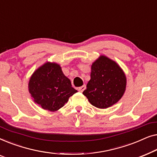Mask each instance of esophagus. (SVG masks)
I'll list each match as a JSON object with an SVG mask.
<instances>
[{
	"mask_svg": "<svg viewBox=\"0 0 157 157\" xmlns=\"http://www.w3.org/2000/svg\"><path fill=\"white\" fill-rule=\"evenodd\" d=\"M85 89H86V86L83 85V86H82L78 87V90L79 92H83V91H84Z\"/></svg>",
	"mask_w": 157,
	"mask_h": 157,
	"instance_id": "1",
	"label": "esophagus"
}]
</instances>
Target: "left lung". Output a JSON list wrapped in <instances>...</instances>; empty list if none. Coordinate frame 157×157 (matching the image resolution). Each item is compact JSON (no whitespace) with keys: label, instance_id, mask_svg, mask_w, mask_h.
I'll use <instances>...</instances> for the list:
<instances>
[{"label":"left lung","instance_id":"left-lung-1","mask_svg":"<svg viewBox=\"0 0 157 157\" xmlns=\"http://www.w3.org/2000/svg\"><path fill=\"white\" fill-rule=\"evenodd\" d=\"M126 76L116 62L101 56L91 66V79L83 94L96 108L116 104L125 91Z\"/></svg>","mask_w":157,"mask_h":157}]
</instances>
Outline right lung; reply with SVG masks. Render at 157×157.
Instances as JSON below:
<instances>
[{"label":"right lung","instance_id":"right-lung-1","mask_svg":"<svg viewBox=\"0 0 157 157\" xmlns=\"http://www.w3.org/2000/svg\"><path fill=\"white\" fill-rule=\"evenodd\" d=\"M29 86L34 101L51 111L63 107L68 98L77 92L72 87L71 81L63 74L60 66L49 62L33 73Z\"/></svg>","mask_w":157,"mask_h":157}]
</instances>
